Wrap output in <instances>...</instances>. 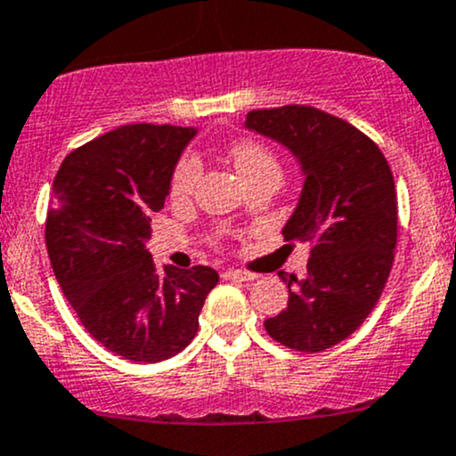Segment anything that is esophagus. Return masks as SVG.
Instances as JSON below:
<instances>
[{
    "label": "esophagus",
    "instance_id": "obj_1",
    "mask_svg": "<svg viewBox=\"0 0 456 456\" xmlns=\"http://www.w3.org/2000/svg\"><path fill=\"white\" fill-rule=\"evenodd\" d=\"M223 278L240 280V282H254V280H257V275L249 273V271H242V269H227L223 273Z\"/></svg>",
    "mask_w": 456,
    "mask_h": 456
}]
</instances>
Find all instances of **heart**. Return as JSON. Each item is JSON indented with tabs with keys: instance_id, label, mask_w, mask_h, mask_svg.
<instances>
[{
	"instance_id": "heart-1",
	"label": "heart",
	"mask_w": 456,
	"mask_h": 456,
	"mask_svg": "<svg viewBox=\"0 0 456 456\" xmlns=\"http://www.w3.org/2000/svg\"><path fill=\"white\" fill-rule=\"evenodd\" d=\"M227 151L229 159L233 160L236 169L240 172V176L245 178L249 185H254L257 181H265V178H273V181L280 183L282 167H280L278 156H275L273 150H271L269 145H265L262 141L245 136V139L233 141ZM200 159L194 151H185V154L176 160V165H174L172 169V178H169V194H172V199L185 200L194 194L196 183H199L200 178Z\"/></svg>"
}]
</instances>
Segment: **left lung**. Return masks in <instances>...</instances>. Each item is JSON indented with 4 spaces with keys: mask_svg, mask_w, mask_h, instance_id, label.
<instances>
[{
    "mask_svg": "<svg viewBox=\"0 0 456 456\" xmlns=\"http://www.w3.org/2000/svg\"><path fill=\"white\" fill-rule=\"evenodd\" d=\"M247 127L287 145L306 172L300 205L282 229L289 245L309 242L306 275L280 271L287 309L265 320V329L293 351H324L364 324L393 269V172L375 141L314 105L251 110Z\"/></svg>",
    "mask_w": 456,
    "mask_h": 456,
    "instance_id": "1",
    "label": "left lung"
}]
</instances>
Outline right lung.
Returning <instances> with one entry per match:
<instances>
[{"mask_svg": "<svg viewBox=\"0 0 456 456\" xmlns=\"http://www.w3.org/2000/svg\"><path fill=\"white\" fill-rule=\"evenodd\" d=\"M196 130L132 123L77 147L53 183L45 247L63 296L87 333L132 362H163L199 330L218 273L211 266L159 273L142 242L172 169Z\"/></svg>", "mask_w": 456, "mask_h": 456, "instance_id": "1", "label": "right lung"}]
</instances>
